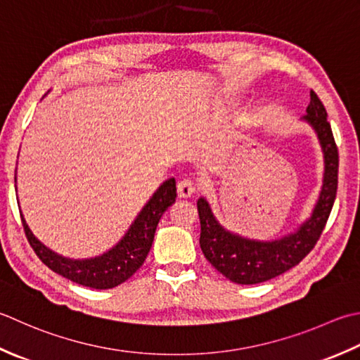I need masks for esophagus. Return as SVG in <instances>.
<instances>
[{"mask_svg": "<svg viewBox=\"0 0 360 360\" xmlns=\"http://www.w3.org/2000/svg\"><path fill=\"white\" fill-rule=\"evenodd\" d=\"M195 192H196V186H195L193 181L184 179L178 184L179 198H190V196H192Z\"/></svg>", "mask_w": 360, "mask_h": 360, "instance_id": "esophagus-1", "label": "esophagus"}]
</instances>
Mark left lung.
Segmentation results:
<instances>
[{"label":"left lung","mask_w":360,"mask_h":360,"mask_svg":"<svg viewBox=\"0 0 360 360\" xmlns=\"http://www.w3.org/2000/svg\"><path fill=\"white\" fill-rule=\"evenodd\" d=\"M306 112L304 120L315 128L325 151V181L311 220L302 224L295 234L276 242L246 240L224 231L217 223L206 200L201 198L196 202L201 223L200 245L202 255L215 270L232 283L259 284L290 270L314 250L326 226L339 184V150L325 105L314 90H311V104Z\"/></svg>","instance_id":"left-lung-1"}]
</instances>
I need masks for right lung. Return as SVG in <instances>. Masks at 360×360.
Returning a JSON list of instances; mask_svg holds the SVG:
<instances>
[{"label":"right lung","instance_id":"1","mask_svg":"<svg viewBox=\"0 0 360 360\" xmlns=\"http://www.w3.org/2000/svg\"><path fill=\"white\" fill-rule=\"evenodd\" d=\"M176 196H178L176 195V181L172 178L165 181L153 195V198L148 201L137 220L129 228L128 234L115 248H112L101 257L89 260H70L58 256L34 237L21 212L20 217L27 242L48 269L76 284L104 290V288H112L124 283L143 265L153 245L154 232H156L160 217L172 204H174Z\"/></svg>","mask_w":360,"mask_h":360}]
</instances>
